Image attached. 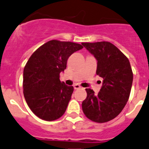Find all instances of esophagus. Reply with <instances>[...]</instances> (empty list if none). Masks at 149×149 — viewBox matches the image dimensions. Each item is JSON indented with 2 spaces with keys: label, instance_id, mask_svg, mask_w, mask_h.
Here are the masks:
<instances>
[{
  "label": "esophagus",
  "instance_id": "esophagus-1",
  "mask_svg": "<svg viewBox=\"0 0 149 149\" xmlns=\"http://www.w3.org/2000/svg\"><path fill=\"white\" fill-rule=\"evenodd\" d=\"M73 88H74V89H79L81 88V86H80L79 84H75V85H73Z\"/></svg>",
  "mask_w": 149,
  "mask_h": 149
}]
</instances>
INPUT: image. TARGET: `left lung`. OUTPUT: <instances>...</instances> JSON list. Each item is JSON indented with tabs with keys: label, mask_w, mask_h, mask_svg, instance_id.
Instances as JSON below:
<instances>
[{
	"label": "left lung",
	"mask_w": 149,
	"mask_h": 149,
	"mask_svg": "<svg viewBox=\"0 0 149 149\" xmlns=\"http://www.w3.org/2000/svg\"><path fill=\"white\" fill-rule=\"evenodd\" d=\"M82 46L97 61L96 73L103 79L97 94L85 89L87 97L82 107L85 116L97 123H104L119 115L129 99L133 72L128 58L109 42H82Z\"/></svg>",
	"instance_id": "1"
}]
</instances>
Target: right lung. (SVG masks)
<instances>
[{
    "label": "right lung",
    "mask_w": 149,
    "mask_h": 149,
    "mask_svg": "<svg viewBox=\"0 0 149 149\" xmlns=\"http://www.w3.org/2000/svg\"><path fill=\"white\" fill-rule=\"evenodd\" d=\"M82 48L76 42L53 40L30 57L23 72V93L29 108L41 119L54 121L65 112L73 87L61 82L59 75L68 58Z\"/></svg>",
    "instance_id": "right-lung-1"
}]
</instances>
